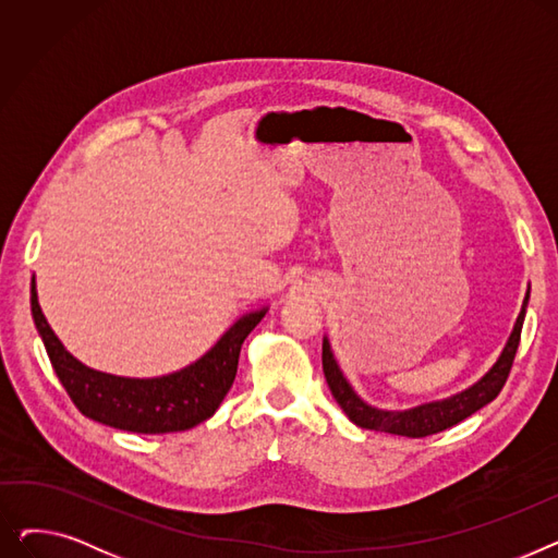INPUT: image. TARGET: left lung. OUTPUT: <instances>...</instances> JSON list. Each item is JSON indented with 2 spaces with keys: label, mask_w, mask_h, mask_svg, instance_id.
Wrapping results in <instances>:
<instances>
[{
  "label": "left lung",
  "mask_w": 558,
  "mask_h": 558,
  "mask_svg": "<svg viewBox=\"0 0 558 558\" xmlns=\"http://www.w3.org/2000/svg\"><path fill=\"white\" fill-rule=\"evenodd\" d=\"M526 303H530V291L522 301V310L518 314V320L513 326V332L502 350V355L497 357L493 368L475 383L473 387H468L461 393H454L446 400H436L427 404H418L412 409H404V412H387V409H375L366 404L353 387L348 385V379L339 371V364L335 362V355L330 350V341L324 339V373H326V383L339 402V407L345 412V416L353 421L355 425L364 429H375V432H387V434H398V436H409V438H421L429 434L444 432L468 416H473L475 412L490 400L497 398V393L502 391L507 377L511 373L513 360H515V350L520 343V332L524 324V312Z\"/></svg>",
  "instance_id": "1"
}]
</instances>
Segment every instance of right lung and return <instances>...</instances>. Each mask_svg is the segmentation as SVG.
Segmentation results:
<instances>
[{"label":"right lung","instance_id":"obj_1","mask_svg":"<svg viewBox=\"0 0 558 558\" xmlns=\"http://www.w3.org/2000/svg\"><path fill=\"white\" fill-rule=\"evenodd\" d=\"M32 314L49 362L83 416L124 432L167 434L192 429L217 412L238 375L242 343L267 314V307L234 320L223 337L194 364L146 379L101 373L72 357L47 324L38 305L34 280Z\"/></svg>","mask_w":558,"mask_h":558}]
</instances>
